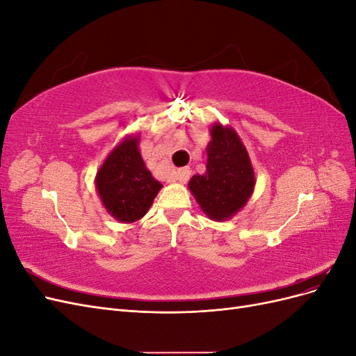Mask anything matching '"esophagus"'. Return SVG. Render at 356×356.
<instances>
[{"label": "esophagus", "instance_id": "esophagus-1", "mask_svg": "<svg viewBox=\"0 0 356 356\" xmlns=\"http://www.w3.org/2000/svg\"><path fill=\"white\" fill-rule=\"evenodd\" d=\"M190 175H191L190 169H188V168H182V169H179V170L177 172V179L181 182V184H186V182H187L188 178H190Z\"/></svg>", "mask_w": 356, "mask_h": 356}]
</instances>
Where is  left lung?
Instances as JSON below:
<instances>
[{"label": "left lung", "mask_w": 356, "mask_h": 356, "mask_svg": "<svg viewBox=\"0 0 356 356\" xmlns=\"http://www.w3.org/2000/svg\"><path fill=\"white\" fill-rule=\"evenodd\" d=\"M207 147V172L193 175L188 190L209 220L225 221L243 209L255 188V172L238 132L215 122Z\"/></svg>", "instance_id": "1"}]
</instances>
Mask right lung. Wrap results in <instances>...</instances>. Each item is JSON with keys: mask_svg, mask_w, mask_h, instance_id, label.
<instances>
[{"mask_svg": "<svg viewBox=\"0 0 356 356\" xmlns=\"http://www.w3.org/2000/svg\"><path fill=\"white\" fill-rule=\"evenodd\" d=\"M95 187L113 218L132 224L141 220L163 187L156 181L139 152V134L123 138L96 172Z\"/></svg>", "mask_w": 356, "mask_h": 356, "instance_id": "add662e5", "label": "right lung"}]
</instances>
